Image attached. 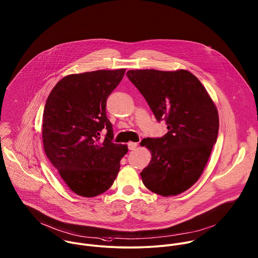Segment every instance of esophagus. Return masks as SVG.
<instances>
[{"mask_svg":"<svg viewBox=\"0 0 258 258\" xmlns=\"http://www.w3.org/2000/svg\"><path fill=\"white\" fill-rule=\"evenodd\" d=\"M127 147H128V150H130V151H135V150L137 149V147H138V144H137V143L130 142V143L127 144Z\"/></svg>","mask_w":258,"mask_h":258,"instance_id":"34e87169","label":"esophagus"}]
</instances>
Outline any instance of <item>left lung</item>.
I'll use <instances>...</instances> for the list:
<instances>
[{
  "instance_id": "8db88e82",
  "label": "left lung",
  "mask_w": 258,
  "mask_h": 258,
  "mask_svg": "<svg viewBox=\"0 0 258 258\" xmlns=\"http://www.w3.org/2000/svg\"><path fill=\"white\" fill-rule=\"evenodd\" d=\"M126 76L168 130L141 143L152 153L141 172L143 182L162 197L181 194L198 181L216 143V106L200 80L185 70H132Z\"/></svg>"
}]
</instances>
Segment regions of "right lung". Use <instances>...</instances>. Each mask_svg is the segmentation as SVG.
Listing matches in <instances>:
<instances>
[{"mask_svg":"<svg viewBox=\"0 0 258 258\" xmlns=\"http://www.w3.org/2000/svg\"><path fill=\"white\" fill-rule=\"evenodd\" d=\"M124 72L102 70L67 76L47 99L43 115L45 153L78 196L93 198L106 191L127 153L126 146L113 144L105 108L107 97Z\"/></svg>","mask_w":258,"mask_h":258,"instance_id":"right-lung-1","label":"right lung"}]
</instances>
